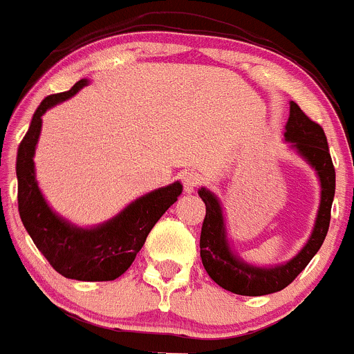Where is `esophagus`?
<instances>
[{"label": "esophagus", "mask_w": 354, "mask_h": 354, "mask_svg": "<svg viewBox=\"0 0 354 354\" xmlns=\"http://www.w3.org/2000/svg\"><path fill=\"white\" fill-rule=\"evenodd\" d=\"M200 180H202V176H200L196 171H185V173L181 174V181H183L185 192L187 193L195 192V188L200 185Z\"/></svg>", "instance_id": "esophagus-1"}]
</instances>
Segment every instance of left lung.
Segmentation results:
<instances>
[{
	"instance_id": "obj_1",
	"label": "left lung",
	"mask_w": 354,
	"mask_h": 354,
	"mask_svg": "<svg viewBox=\"0 0 354 354\" xmlns=\"http://www.w3.org/2000/svg\"><path fill=\"white\" fill-rule=\"evenodd\" d=\"M285 140L317 171L321 181V205L307 244L283 265L263 268L249 265L236 256L227 241L225 218L221 202L210 189H198L207 207L200 234V256L208 277L222 288L237 295L259 297L283 290L304 271L321 249L329 230L330 207L336 192V171L329 154L324 130L312 122L295 102H290V117L285 125Z\"/></svg>"
}]
</instances>
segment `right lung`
<instances>
[{"instance_id":"right-lung-1","label":"right lung","mask_w":354,"mask_h":354,"mask_svg":"<svg viewBox=\"0 0 354 354\" xmlns=\"http://www.w3.org/2000/svg\"><path fill=\"white\" fill-rule=\"evenodd\" d=\"M86 84L88 80H81L69 91L47 96L33 113L17 154L18 212L33 244L57 273L71 280L110 281L129 270L152 227L181 195L183 185L174 181L154 189L113 218L89 229L71 224L52 210L37 183L33 165L42 115Z\"/></svg>"}]
</instances>
